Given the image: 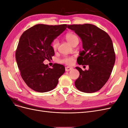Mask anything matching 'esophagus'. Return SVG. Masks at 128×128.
<instances>
[{
	"instance_id": "1",
	"label": "esophagus",
	"mask_w": 128,
	"mask_h": 128,
	"mask_svg": "<svg viewBox=\"0 0 128 128\" xmlns=\"http://www.w3.org/2000/svg\"><path fill=\"white\" fill-rule=\"evenodd\" d=\"M72 69V67L67 66V67H66L65 68V70H66V72H69V71L71 70Z\"/></svg>"
}]
</instances>
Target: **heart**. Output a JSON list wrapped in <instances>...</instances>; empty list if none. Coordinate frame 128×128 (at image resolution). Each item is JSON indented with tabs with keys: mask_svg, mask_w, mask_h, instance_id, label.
Here are the masks:
<instances>
[{
	"mask_svg": "<svg viewBox=\"0 0 128 128\" xmlns=\"http://www.w3.org/2000/svg\"><path fill=\"white\" fill-rule=\"evenodd\" d=\"M66 38L67 41L70 43L71 45L73 44L75 42H78V38L75 34L72 33H68L66 36ZM59 40L58 39H55L53 40L52 42V47L53 48V50H56L58 48V46H59ZM74 58L70 56H64L62 59L60 60V62L61 63H64L67 64H72L74 62Z\"/></svg>",
	"mask_w": 128,
	"mask_h": 128,
	"instance_id": "b5f03b06",
	"label": "heart"
}]
</instances>
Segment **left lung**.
Instances as JSON below:
<instances>
[{"label":"left lung","mask_w":128,"mask_h":128,"mask_svg":"<svg viewBox=\"0 0 128 128\" xmlns=\"http://www.w3.org/2000/svg\"><path fill=\"white\" fill-rule=\"evenodd\" d=\"M82 41L83 50L77 59L78 64L88 65V70L76 69L80 76L76 88L85 93L99 91L109 79L115 61L113 42L104 31L91 24L68 25Z\"/></svg>","instance_id":"left-lung-1"}]
</instances>
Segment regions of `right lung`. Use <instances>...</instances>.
Returning a JSON list of instances; mask_svg holds the SVG:
<instances>
[{
	"mask_svg": "<svg viewBox=\"0 0 128 128\" xmlns=\"http://www.w3.org/2000/svg\"><path fill=\"white\" fill-rule=\"evenodd\" d=\"M67 26L38 24L26 30L20 37L15 58L22 79L33 90L46 92L53 90L64 72V65L54 64L51 68L43 61L52 59L54 55L52 42Z\"/></svg>",
	"mask_w": 128,
	"mask_h": 128,
	"instance_id": "1",
	"label": "right lung"
}]
</instances>
